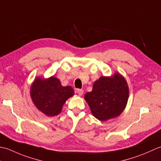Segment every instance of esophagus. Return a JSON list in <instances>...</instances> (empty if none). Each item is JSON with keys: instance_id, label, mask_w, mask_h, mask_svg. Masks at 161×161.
I'll return each instance as SVG.
<instances>
[{"instance_id": "34e87169", "label": "esophagus", "mask_w": 161, "mask_h": 161, "mask_svg": "<svg viewBox=\"0 0 161 161\" xmlns=\"http://www.w3.org/2000/svg\"><path fill=\"white\" fill-rule=\"evenodd\" d=\"M76 93L79 95H82L84 93V91L82 89H77L76 90Z\"/></svg>"}]
</instances>
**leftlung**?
<instances>
[{"instance_id":"1","label":"left lung","mask_w":161,"mask_h":161,"mask_svg":"<svg viewBox=\"0 0 161 161\" xmlns=\"http://www.w3.org/2000/svg\"><path fill=\"white\" fill-rule=\"evenodd\" d=\"M84 98L95 118L100 121L118 117L124 111L129 98L125 79L119 73L111 77H101L95 81L93 90Z\"/></svg>"}]
</instances>
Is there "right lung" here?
Here are the masks:
<instances>
[{"label": "right lung", "instance_id": "right-lung-1", "mask_svg": "<svg viewBox=\"0 0 161 161\" xmlns=\"http://www.w3.org/2000/svg\"><path fill=\"white\" fill-rule=\"evenodd\" d=\"M30 95L39 111L47 116H54L60 114L65 102L74 95V90L69 86H61L53 76L47 80L38 77L32 85Z\"/></svg>", "mask_w": 161, "mask_h": 161}]
</instances>
